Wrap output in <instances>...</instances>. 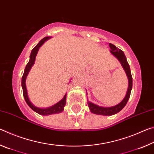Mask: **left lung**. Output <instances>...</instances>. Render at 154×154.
Returning a JSON list of instances; mask_svg holds the SVG:
<instances>
[{
    "instance_id": "left-lung-1",
    "label": "left lung",
    "mask_w": 154,
    "mask_h": 154,
    "mask_svg": "<svg viewBox=\"0 0 154 154\" xmlns=\"http://www.w3.org/2000/svg\"><path fill=\"white\" fill-rule=\"evenodd\" d=\"M109 47H110V49H111L110 50L111 54L118 60V61L120 62L122 66L123 67L125 72H126L128 77V86L127 92L124 98L119 104L113 106L105 107V106H98L94 103L90 102V101L88 100L87 98L88 106H89L90 110L92 113H94L96 115H101V116H113L114 114L118 113V112L120 111L122 109L126 106L128 100V99L130 98V92H131L132 88V77L131 75V72H130V66L128 63L126 57L125 56L124 51H122L121 49H119V48H117L116 45H114L111 43H109ZM86 93H87V91H86Z\"/></svg>"
}]
</instances>
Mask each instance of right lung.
I'll use <instances>...</instances> for the list:
<instances>
[{
  "mask_svg": "<svg viewBox=\"0 0 154 154\" xmlns=\"http://www.w3.org/2000/svg\"><path fill=\"white\" fill-rule=\"evenodd\" d=\"M51 38V36H46V37H44L43 39H41L39 41V43H38L37 45H36L35 48L32 49V50L31 51V54L30 55V60L29 61H28V64H26V66L24 74H23V76L22 78V88L23 90V95H24V98L25 99L26 102L28 105L30 106L31 109H32L34 111L38 113L39 115H41V116H49V115H51V114L61 113V112H62L64 110V107L65 105H66V94L63 97V98H62L61 100H60L59 102L56 103L55 105H52L48 108H39L35 106L32 103H31V101L30 100L29 97H28V95L26 85V77L28 76V73H29L31 68H32L34 64H35V58H36V54L38 53V49H39L43 45V43H45L46 41L49 40V38Z\"/></svg>",
  "mask_w": 154,
  "mask_h": 154,
  "instance_id": "1",
  "label": "right lung"
}]
</instances>
